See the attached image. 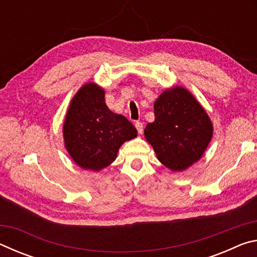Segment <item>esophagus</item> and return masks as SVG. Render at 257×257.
<instances>
[{"label": "esophagus", "instance_id": "34e87169", "mask_svg": "<svg viewBox=\"0 0 257 257\" xmlns=\"http://www.w3.org/2000/svg\"><path fill=\"white\" fill-rule=\"evenodd\" d=\"M135 127H136L138 134H143V132H144V124L142 122H136L135 123Z\"/></svg>", "mask_w": 257, "mask_h": 257}]
</instances>
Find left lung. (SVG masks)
I'll use <instances>...</instances> for the list:
<instances>
[{"mask_svg":"<svg viewBox=\"0 0 257 257\" xmlns=\"http://www.w3.org/2000/svg\"><path fill=\"white\" fill-rule=\"evenodd\" d=\"M153 122L144 130L161 163L182 171L202 158L213 136L206 111L184 87L164 90L154 103Z\"/></svg>","mask_w":257,"mask_h":257,"instance_id":"8db88e82","label":"left lung"}]
</instances>
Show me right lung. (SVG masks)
<instances>
[{"instance_id": "add662e5", "label": "right lung", "mask_w": 257, "mask_h": 257, "mask_svg": "<svg viewBox=\"0 0 257 257\" xmlns=\"http://www.w3.org/2000/svg\"><path fill=\"white\" fill-rule=\"evenodd\" d=\"M102 87L88 82L71 99L63 123L64 146L77 165L99 171L115 160L120 146L137 137V130L123 115L105 104Z\"/></svg>"}]
</instances>
